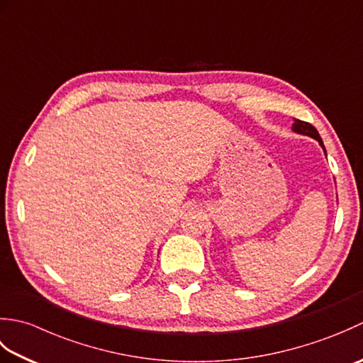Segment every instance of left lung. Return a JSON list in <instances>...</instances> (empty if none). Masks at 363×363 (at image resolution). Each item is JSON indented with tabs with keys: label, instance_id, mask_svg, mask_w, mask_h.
Masks as SVG:
<instances>
[{
	"label": "left lung",
	"instance_id": "obj_1",
	"mask_svg": "<svg viewBox=\"0 0 363 363\" xmlns=\"http://www.w3.org/2000/svg\"><path fill=\"white\" fill-rule=\"evenodd\" d=\"M291 129L295 130V133H298V134L309 135V137L315 138V140H318V143L323 146V150H325V145H323V140H321V137H320V134H318V130L315 129V128L311 125V123L301 121V120H296V118H295V123H293V128H291ZM325 152H326V150H325Z\"/></svg>",
	"mask_w": 363,
	"mask_h": 363
}]
</instances>
